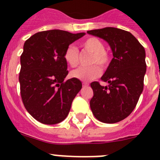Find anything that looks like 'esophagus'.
<instances>
[{"mask_svg": "<svg viewBox=\"0 0 160 160\" xmlns=\"http://www.w3.org/2000/svg\"><path fill=\"white\" fill-rule=\"evenodd\" d=\"M89 86L88 82H82V87H87Z\"/></svg>", "mask_w": 160, "mask_h": 160, "instance_id": "obj_1", "label": "esophagus"}]
</instances>
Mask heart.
Masks as SVG:
<instances>
[{
  "mask_svg": "<svg viewBox=\"0 0 160 160\" xmlns=\"http://www.w3.org/2000/svg\"><path fill=\"white\" fill-rule=\"evenodd\" d=\"M81 46L83 51L91 53L89 63L92 66L76 69L70 73V76L80 81H90L101 75L100 67L102 70L107 69L110 63V55L105 50L104 42L96 37H89L85 39L82 42ZM64 59L71 67L78 66L79 64V52L77 48L73 46H68L65 50Z\"/></svg>",
  "mask_w": 160,
  "mask_h": 160,
  "instance_id": "b5f03b06",
  "label": "heart"
}]
</instances>
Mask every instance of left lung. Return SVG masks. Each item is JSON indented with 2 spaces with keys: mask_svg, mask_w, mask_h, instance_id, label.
I'll list each match as a JSON object with an SVG mask.
<instances>
[{
  "mask_svg": "<svg viewBox=\"0 0 160 160\" xmlns=\"http://www.w3.org/2000/svg\"><path fill=\"white\" fill-rule=\"evenodd\" d=\"M87 32L107 41L114 56L101 78L109 83L108 87H102L98 82L90 83L94 92L90 109L100 122H120L134 111L143 90L145 49L131 32L123 29L107 27Z\"/></svg>",
  "mask_w": 160,
  "mask_h": 160,
  "instance_id": "left-lung-1",
  "label": "left lung"
}]
</instances>
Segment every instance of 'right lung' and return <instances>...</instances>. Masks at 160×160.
<instances>
[{
	"instance_id": "obj_1",
	"label": "right lung",
	"mask_w": 160,
	"mask_h": 160,
	"mask_svg": "<svg viewBox=\"0 0 160 160\" xmlns=\"http://www.w3.org/2000/svg\"><path fill=\"white\" fill-rule=\"evenodd\" d=\"M86 34L60 29L38 32L25 41L19 73L22 102L32 118L43 124H57L67 117L72 102L82 89L68 74L64 53L70 44Z\"/></svg>"
}]
</instances>
